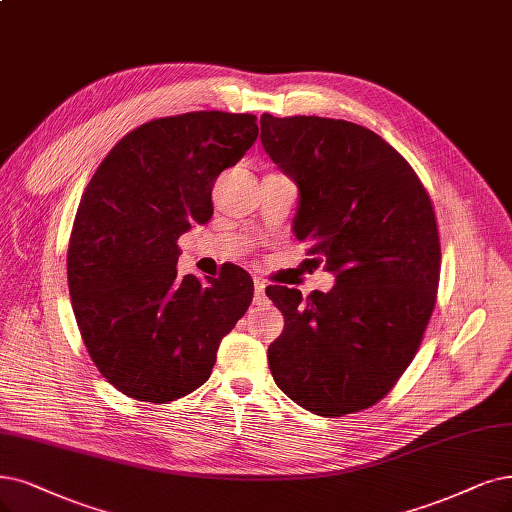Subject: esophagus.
<instances>
[{
  "instance_id": "esophagus-1",
  "label": "esophagus",
  "mask_w": 512,
  "mask_h": 512,
  "mask_svg": "<svg viewBox=\"0 0 512 512\" xmlns=\"http://www.w3.org/2000/svg\"><path fill=\"white\" fill-rule=\"evenodd\" d=\"M253 285H255V299L261 301L263 295H266V282H263L261 278H255Z\"/></svg>"
}]
</instances>
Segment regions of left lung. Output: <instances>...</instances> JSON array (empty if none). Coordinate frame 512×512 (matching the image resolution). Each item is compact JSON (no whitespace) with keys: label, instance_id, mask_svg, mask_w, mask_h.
I'll return each mask as SVG.
<instances>
[{"label":"left lung","instance_id":"left-lung-1","mask_svg":"<svg viewBox=\"0 0 512 512\" xmlns=\"http://www.w3.org/2000/svg\"><path fill=\"white\" fill-rule=\"evenodd\" d=\"M261 143L295 179V236L335 274L329 293L268 287L285 329L268 348L291 401L335 418L380 403L418 352L437 304L441 238L409 162L346 120L261 116Z\"/></svg>","mask_w":512,"mask_h":512}]
</instances>
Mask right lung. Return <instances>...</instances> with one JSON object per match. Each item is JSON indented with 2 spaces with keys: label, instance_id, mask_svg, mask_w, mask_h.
<instances>
[{
  "label": "right lung",
  "instance_id": "obj_1",
  "mask_svg": "<svg viewBox=\"0 0 512 512\" xmlns=\"http://www.w3.org/2000/svg\"><path fill=\"white\" fill-rule=\"evenodd\" d=\"M257 135L251 113L151 120L111 147L84 189L67 251L71 306L92 363L130 399L200 388L251 306L253 280L238 266L204 282L177 276V240L211 219L217 177Z\"/></svg>",
  "mask_w": 512,
  "mask_h": 512
}]
</instances>
